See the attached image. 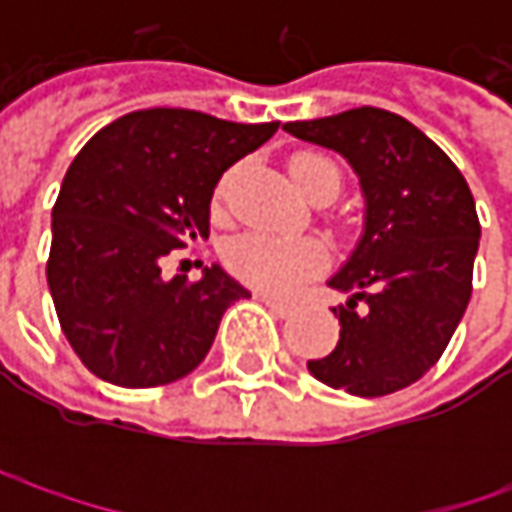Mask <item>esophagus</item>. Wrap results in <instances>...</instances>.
<instances>
[{
  "mask_svg": "<svg viewBox=\"0 0 512 512\" xmlns=\"http://www.w3.org/2000/svg\"><path fill=\"white\" fill-rule=\"evenodd\" d=\"M259 302H265L276 316H290L293 313V305L290 302H282V299H276V296H267V293H259Z\"/></svg>",
  "mask_w": 512,
  "mask_h": 512,
  "instance_id": "esophagus-1",
  "label": "esophagus"
}]
</instances>
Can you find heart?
I'll return each mask as SVG.
<instances>
[{"label": "heart", "mask_w": 512, "mask_h": 512, "mask_svg": "<svg viewBox=\"0 0 512 512\" xmlns=\"http://www.w3.org/2000/svg\"><path fill=\"white\" fill-rule=\"evenodd\" d=\"M287 173L293 187L305 196L316 199L322 193H336L342 185V173L336 168V162L316 153V150H299L290 156ZM233 173H227L225 179L216 187V202H222L230 187ZM325 262V250L313 239L302 236H273V233H245L239 239H233L225 250L227 270L242 279L245 285L265 290L273 296H287L296 287L305 282L310 273H316V267Z\"/></svg>", "instance_id": "b5f03b06"}]
</instances>
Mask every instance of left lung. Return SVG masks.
<instances>
[{"instance_id": "8db88e82", "label": "left lung", "mask_w": 512, "mask_h": 512, "mask_svg": "<svg viewBox=\"0 0 512 512\" xmlns=\"http://www.w3.org/2000/svg\"><path fill=\"white\" fill-rule=\"evenodd\" d=\"M296 139L339 150L367 199L362 242L330 287L353 293L339 344L307 362L327 387L387 396L442 359L473 293L482 225L462 170L416 125L382 108L287 122Z\"/></svg>"}]
</instances>
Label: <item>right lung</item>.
<instances>
[{"label":"right lung","instance_id":"add662e5","mask_svg":"<svg viewBox=\"0 0 512 512\" xmlns=\"http://www.w3.org/2000/svg\"><path fill=\"white\" fill-rule=\"evenodd\" d=\"M279 122L133 110L70 162L53 205L48 287L73 353L119 387H159L207 356L225 310L250 296L222 267L162 279L165 256L210 233L213 187Z\"/></svg>","mask_w":512,"mask_h":512}]
</instances>
